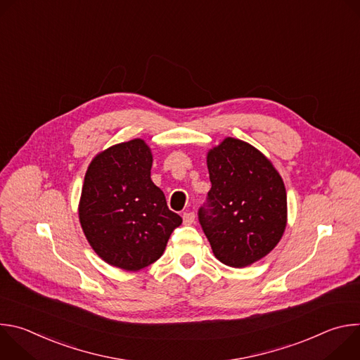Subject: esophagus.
Wrapping results in <instances>:
<instances>
[{
    "mask_svg": "<svg viewBox=\"0 0 360 360\" xmlns=\"http://www.w3.org/2000/svg\"><path fill=\"white\" fill-rule=\"evenodd\" d=\"M182 219H184V224H185V225H191V224H193V221H195V214H193V212H184Z\"/></svg>",
    "mask_w": 360,
    "mask_h": 360,
    "instance_id": "esophagus-1",
    "label": "esophagus"
}]
</instances>
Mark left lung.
Returning a JSON list of instances; mask_svg holds the SVG:
<instances>
[{
    "label": "left lung",
    "mask_w": 360,
    "mask_h": 360,
    "mask_svg": "<svg viewBox=\"0 0 360 360\" xmlns=\"http://www.w3.org/2000/svg\"><path fill=\"white\" fill-rule=\"evenodd\" d=\"M207 165L212 188L199 222L215 258L232 268L261 261L288 224L282 176L259 149L231 136L208 150Z\"/></svg>",
    "instance_id": "8db88e82"
}]
</instances>
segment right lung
<instances>
[{
	"mask_svg": "<svg viewBox=\"0 0 360 360\" xmlns=\"http://www.w3.org/2000/svg\"><path fill=\"white\" fill-rule=\"evenodd\" d=\"M150 168L143 139L121 142L96 153L81 191L78 217L88 243L102 261L128 272L158 261L182 224L152 182Z\"/></svg>",
	"mask_w": 360,
	"mask_h": 360,
	"instance_id": "add662e5",
	"label": "right lung"
}]
</instances>
